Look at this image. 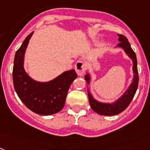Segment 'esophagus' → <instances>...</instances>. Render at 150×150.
Returning a JSON list of instances; mask_svg holds the SVG:
<instances>
[{
	"instance_id": "34e87169",
	"label": "esophagus",
	"mask_w": 150,
	"mask_h": 150,
	"mask_svg": "<svg viewBox=\"0 0 150 150\" xmlns=\"http://www.w3.org/2000/svg\"><path fill=\"white\" fill-rule=\"evenodd\" d=\"M75 71L79 75H81L86 70V65L83 62L79 61L76 62L75 66Z\"/></svg>"
}]
</instances>
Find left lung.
Instances as JSON below:
<instances>
[{
    "instance_id": "8db88e82",
    "label": "left lung",
    "mask_w": 150,
    "mask_h": 150,
    "mask_svg": "<svg viewBox=\"0 0 150 150\" xmlns=\"http://www.w3.org/2000/svg\"><path fill=\"white\" fill-rule=\"evenodd\" d=\"M118 36H119L118 41L120 42L117 44V46L116 47L123 49L124 51L125 52V53L128 56V57L133 62V81L125 92L122 94L119 98L112 103H103L94 99L92 94L90 93L89 88L87 87L91 108L94 112H96L97 114H100V115L114 116L124 111L126 108L129 106L131 100H133L137 90V88H138L139 75H138V70H137V60L136 54L132 50L130 44L128 42L127 38L120 34H118ZM91 79V75L88 72H87L86 75H85V79L88 85H90Z\"/></svg>"
}]
</instances>
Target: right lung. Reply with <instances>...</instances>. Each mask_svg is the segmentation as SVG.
<instances>
[{
  "label": "right lung",
  "instance_id": "obj_1",
  "mask_svg": "<svg viewBox=\"0 0 150 150\" xmlns=\"http://www.w3.org/2000/svg\"><path fill=\"white\" fill-rule=\"evenodd\" d=\"M33 34V32L26 36L15 54L13 86L26 108L40 115H51L63 108L69 87L77 78V74L75 69H71L49 81H38L30 77L24 69V56Z\"/></svg>",
  "mask_w": 150,
  "mask_h": 150
}]
</instances>
